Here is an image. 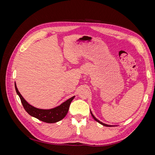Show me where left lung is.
<instances>
[{
  "label": "left lung",
  "mask_w": 155,
  "mask_h": 155,
  "mask_svg": "<svg viewBox=\"0 0 155 155\" xmlns=\"http://www.w3.org/2000/svg\"><path fill=\"white\" fill-rule=\"evenodd\" d=\"M91 115H92V118H94V119L96 121H97V122L98 123H100V124H101V125H104V126H106V127H112V126H114V125H107V124H104V123H102L101 122V121H99V120H98L96 118V117L94 116L93 115V114L92 113V112L91 111Z\"/></svg>",
  "instance_id": "8db88e82"
}]
</instances>
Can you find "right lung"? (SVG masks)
<instances>
[{"label":"right lung","mask_w":155,"mask_h":155,"mask_svg":"<svg viewBox=\"0 0 155 155\" xmlns=\"http://www.w3.org/2000/svg\"><path fill=\"white\" fill-rule=\"evenodd\" d=\"M15 87L16 92L18 95V96H19L23 107H24L25 110L30 116L46 123H55L63 119L65 116L67 115L69 109L70 105L75 97L73 96L72 97H70V99L67 100L66 101L63 102V104H61L60 105L53 108V109H41L31 105L25 100V98L22 96L21 93L18 92L15 83Z\"/></svg>","instance_id":"right-lung-1"}]
</instances>
